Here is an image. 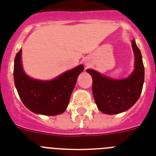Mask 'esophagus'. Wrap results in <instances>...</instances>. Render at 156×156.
I'll use <instances>...</instances> for the list:
<instances>
[{
  "mask_svg": "<svg viewBox=\"0 0 156 156\" xmlns=\"http://www.w3.org/2000/svg\"><path fill=\"white\" fill-rule=\"evenodd\" d=\"M86 65H87V66H89V63H88V62H86Z\"/></svg>",
  "mask_w": 156,
  "mask_h": 156,
  "instance_id": "34e87169",
  "label": "esophagus"
}]
</instances>
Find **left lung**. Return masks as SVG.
<instances>
[{
    "label": "left lung",
    "instance_id": "1",
    "mask_svg": "<svg viewBox=\"0 0 156 156\" xmlns=\"http://www.w3.org/2000/svg\"><path fill=\"white\" fill-rule=\"evenodd\" d=\"M135 69L128 78L113 79L94 69H87L93 79L92 91L98 110L107 115H115L131 108L141 94L144 82V66L140 49L133 40Z\"/></svg>",
    "mask_w": 156,
    "mask_h": 156
}]
</instances>
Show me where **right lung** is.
Instances as JSON below:
<instances>
[{
  "label": "right lung",
  "instance_id": "obj_1",
  "mask_svg": "<svg viewBox=\"0 0 156 156\" xmlns=\"http://www.w3.org/2000/svg\"><path fill=\"white\" fill-rule=\"evenodd\" d=\"M83 69L80 65L54 80L34 79L24 72L20 49L14 60V83L20 98L30 111L44 115H60L66 110L77 78Z\"/></svg>",
  "mask_w": 156,
  "mask_h": 156
}]
</instances>
